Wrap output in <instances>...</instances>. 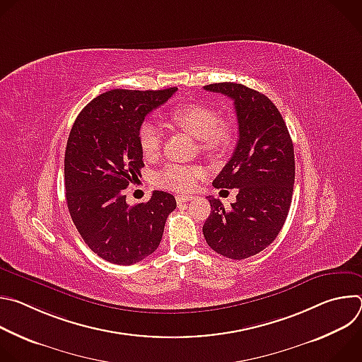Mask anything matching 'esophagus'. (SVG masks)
I'll use <instances>...</instances> for the list:
<instances>
[{
	"instance_id": "1",
	"label": "esophagus",
	"mask_w": 362,
	"mask_h": 362,
	"mask_svg": "<svg viewBox=\"0 0 362 362\" xmlns=\"http://www.w3.org/2000/svg\"><path fill=\"white\" fill-rule=\"evenodd\" d=\"M192 199H193V196H186V194H177L176 196V202L177 203H185V202H189Z\"/></svg>"
}]
</instances>
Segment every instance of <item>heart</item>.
Returning <instances> with one entry per match:
<instances>
[{"label": "heart", "mask_w": 362, "mask_h": 362, "mask_svg": "<svg viewBox=\"0 0 362 362\" xmlns=\"http://www.w3.org/2000/svg\"><path fill=\"white\" fill-rule=\"evenodd\" d=\"M170 120L183 132L202 141L206 153L221 156L230 150L235 141L233 126L226 120H219L218 115L203 105H185L170 112ZM139 144L143 156L156 158L162 146V130L151 122H143L139 127ZM204 176L200 168L168 165L158 175L160 187L175 192H190L196 182Z\"/></svg>", "instance_id": "obj_1"}]
</instances>
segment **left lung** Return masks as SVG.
<instances>
[{
  "mask_svg": "<svg viewBox=\"0 0 362 362\" xmlns=\"http://www.w3.org/2000/svg\"><path fill=\"white\" fill-rule=\"evenodd\" d=\"M203 88L233 100L239 126L232 158L212 183L216 189H238L236 202L225 208L208 196L211 215L203 235L215 252L239 261L269 246L286 221L295 182L293 144L265 94L238 83Z\"/></svg>",
  "mask_w": 362,
  "mask_h": 362,
  "instance_id": "left-lung-1",
  "label": "left lung"
}]
</instances>
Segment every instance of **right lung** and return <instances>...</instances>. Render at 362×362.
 Returning a JSON list of instances; mask_svg holds the SVG:
<instances>
[{
    "instance_id": "right-lung-1",
    "label": "right lung",
    "mask_w": 362,
    "mask_h": 362,
    "mask_svg": "<svg viewBox=\"0 0 362 362\" xmlns=\"http://www.w3.org/2000/svg\"><path fill=\"white\" fill-rule=\"evenodd\" d=\"M110 90L77 116L66 147L64 183L70 216L86 245L116 265L143 261L160 245L173 194L154 190L150 200L129 206L124 189L144 166L139 127L175 93Z\"/></svg>"
}]
</instances>
